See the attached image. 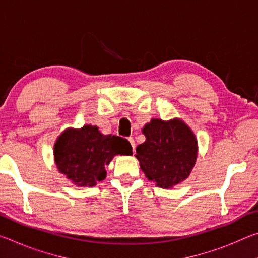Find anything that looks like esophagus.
<instances>
[{"mask_svg":"<svg viewBox=\"0 0 258 258\" xmlns=\"http://www.w3.org/2000/svg\"><path fill=\"white\" fill-rule=\"evenodd\" d=\"M128 141H130V143H131V146H132V149H133V151H134V149H135V142H134V139H133V138H128Z\"/></svg>","mask_w":258,"mask_h":258,"instance_id":"esophagus-1","label":"esophagus"}]
</instances>
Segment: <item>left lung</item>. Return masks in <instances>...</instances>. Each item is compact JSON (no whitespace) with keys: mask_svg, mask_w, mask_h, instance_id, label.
I'll return each instance as SVG.
<instances>
[{"mask_svg":"<svg viewBox=\"0 0 258 258\" xmlns=\"http://www.w3.org/2000/svg\"><path fill=\"white\" fill-rule=\"evenodd\" d=\"M146 141L137 158L146 176L160 187H172L190 175L197 158V140L183 121L152 119L143 128Z\"/></svg>","mask_w":258,"mask_h":258,"instance_id":"left-lung-1","label":"left lung"}]
</instances>
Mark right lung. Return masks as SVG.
<instances>
[{
	"mask_svg": "<svg viewBox=\"0 0 258 258\" xmlns=\"http://www.w3.org/2000/svg\"><path fill=\"white\" fill-rule=\"evenodd\" d=\"M116 155H132L130 142L117 135H103L91 125L68 128L54 145L60 173L80 186H93L107 175L104 166Z\"/></svg>",
	"mask_w": 258,
	"mask_h": 258,
	"instance_id": "obj_1",
	"label": "right lung"
}]
</instances>
